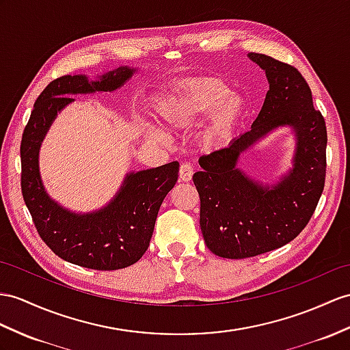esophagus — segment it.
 Segmentation results:
<instances>
[{
    "instance_id": "obj_1",
    "label": "esophagus",
    "mask_w": 350,
    "mask_h": 350,
    "mask_svg": "<svg viewBox=\"0 0 350 350\" xmlns=\"http://www.w3.org/2000/svg\"><path fill=\"white\" fill-rule=\"evenodd\" d=\"M191 178H193V165L189 163V161H184L180 167V180L184 183H189L191 181Z\"/></svg>"
}]
</instances>
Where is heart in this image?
<instances>
[{"mask_svg": "<svg viewBox=\"0 0 350 350\" xmlns=\"http://www.w3.org/2000/svg\"><path fill=\"white\" fill-rule=\"evenodd\" d=\"M208 111L211 114L203 141L206 146H215L226 141L239 124L245 113V100L236 93H230L226 83L206 79L189 84L159 104L161 120L172 129L191 126Z\"/></svg>", "mask_w": 350, "mask_h": 350, "instance_id": "heart-1", "label": "heart"}]
</instances>
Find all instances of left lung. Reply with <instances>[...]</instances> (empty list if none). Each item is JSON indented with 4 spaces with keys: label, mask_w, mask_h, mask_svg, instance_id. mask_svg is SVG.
Wrapping results in <instances>:
<instances>
[{
    "label": "left lung",
    "mask_w": 350,
    "mask_h": 350,
    "mask_svg": "<svg viewBox=\"0 0 350 350\" xmlns=\"http://www.w3.org/2000/svg\"><path fill=\"white\" fill-rule=\"evenodd\" d=\"M266 71L270 89L251 131L227 148L199 159L193 175L200 198L204 243L218 257L241 260L286 245L308 226L325 185L327 126L314 109L308 81L293 65L250 53ZM289 124L297 135L292 174L276 186L262 187L235 167L240 152L261 135Z\"/></svg>",
    "instance_id": "1"
}]
</instances>
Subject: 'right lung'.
Returning a JSON list of instances; mask_svg holds the SVG:
<instances>
[{"label":"right lung","mask_w":350,"mask_h":350,"mask_svg":"<svg viewBox=\"0 0 350 350\" xmlns=\"http://www.w3.org/2000/svg\"><path fill=\"white\" fill-rule=\"evenodd\" d=\"M135 70H118L88 81L83 75H64L49 83L37 98L21 142V189L40 237L57 257L93 270L129 267L148 250L160 204L174 189L180 163L170 161L126 178L122 191L107 208L89 215L62 209L46 194L38 174V148L66 104L68 95L116 90Z\"/></svg>","instance_id":"add662e5"}]
</instances>
